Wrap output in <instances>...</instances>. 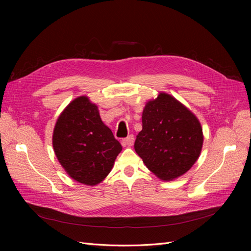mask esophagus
<instances>
[{"mask_svg": "<svg viewBox=\"0 0 251 251\" xmlns=\"http://www.w3.org/2000/svg\"><path fill=\"white\" fill-rule=\"evenodd\" d=\"M121 143H123L124 147H131L134 143V136L133 135H128L126 138H124L121 140Z\"/></svg>", "mask_w": 251, "mask_h": 251, "instance_id": "esophagus-1", "label": "esophagus"}]
</instances>
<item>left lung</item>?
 Wrapping results in <instances>:
<instances>
[{
  "mask_svg": "<svg viewBox=\"0 0 251 251\" xmlns=\"http://www.w3.org/2000/svg\"><path fill=\"white\" fill-rule=\"evenodd\" d=\"M202 144L199 120L173 96L160 93L146 104L134 148L158 178L173 180L185 174L199 158Z\"/></svg>",
  "mask_w": 251,
  "mask_h": 251,
  "instance_id": "obj_1",
  "label": "left lung"
}]
</instances>
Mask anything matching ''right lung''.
I'll list each match as a JSON object with an SVG mask.
<instances>
[{
  "label": "right lung",
  "mask_w": 251,
  "mask_h": 251,
  "mask_svg": "<svg viewBox=\"0 0 251 251\" xmlns=\"http://www.w3.org/2000/svg\"><path fill=\"white\" fill-rule=\"evenodd\" d=\"M52 142L68 175L87 185H96L107 177L123 150L101 121L97 105L86 96L75 98L60 114Z\"/></svg>",
  "instance_id": "right-lung-1"
}]
</instances>
